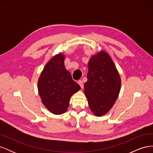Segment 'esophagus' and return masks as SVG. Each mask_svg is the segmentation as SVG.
Segmentation results:
<instances>
[{"instance_id":"34e87169","label":"esophagus","mask_w":153,"mask_h":153,"mask_svg":"<svg viewBox=\"0 0 153 153\" xmlns=\"http://www.w3.org/2000/svg\"><path fill=\"white\" fill-rule=\"evenodd\" d=\"M78 84L80 85V86L81 87V88L84 87V84H83V82H82V80H78Z\"/></svg>"}]
</instances>
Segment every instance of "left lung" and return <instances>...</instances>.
I'll use <instances>...</instances> for the list:
<instances>
[{
    "label": "left lung",
    "instance_id": "1",
    "mask_svg": "<svg viewBox=\"0 0 153 153\" xmlns=\"http://www.w3.org/2000/svg\"><path fill=\"white\" fill-rule=\"evenodd\" d=\"M88 70L84 94L91 112L101 117L109 112L118 98L121 76L112 57L103 50L91 57Z\"/></svg>",
    "mask_w": 153,
    "mask_h": 153
}]
</instances>
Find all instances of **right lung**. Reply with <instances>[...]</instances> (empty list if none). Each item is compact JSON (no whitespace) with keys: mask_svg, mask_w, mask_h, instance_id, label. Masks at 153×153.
Returning a JSON list of instances; mask_svg holds the SVG:
<instances>
[{"mask_svg":"<svg viewBox=\"0 0 153 153\" xmlns=\"http://www.w3.org/2000/svg\"><path fill=\"white\" fill-rule=\"evenodd\" d=\"M65 55L62 52L51 58L41 71L38 81L41 102L51 113H65L71 97L80 90L64 66Z\"/></svg>","mask_w":153,"mask_h":153,"instance_id":"add662e5","label":"right lung"}]
</instances>
